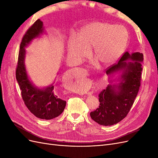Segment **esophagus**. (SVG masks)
<instances>
[{"mask_svg":"<svg viewBox=\"0 0 158 158\" xmlns=\"http://www.w3.org/2000/svg\"><path fill=\"white\" fill-rule=\"evenodd\" d=\"M76 72H77V71H76ZM77 73H78V76H80V77H81V78H85V76L88 75L86 70H84V69H82V70H78V72H77ZM85 86H84V85H80V86L78 87V90H79V91H84L85 89Z\"/></svg>","mask_w":158,"mask_h":158,"instance_id":"obj_1","label":"esophagus"}]
</instances>
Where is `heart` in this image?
Segmentation results:
<instances>
[{"mask_svg":"<svg viewBox=\"0 0 158 158\" xmlns=\"http://www.w3.org/2000/svg\"><path fill=\"white\" fill-rule=\"evenodd\" d=\"M128 41L125 27L105 22H93L83 27L79 35L73 33L69 42V54L81 61L90 54L94 47V55L106 65L115 63L123 55Z\"/></svg>","mask_w":158,"mask_h":158,"instance_id":"1","label":"heart"}]
</instances>
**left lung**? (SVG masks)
<instances>
[{
    "label": "left lung",
    "instance_id": "left-lung-1",
    "mask_svg": "<svg viewBox=\"0 0 158 158\" xmlns=\"http://www.w3.org/2000/svg\"><path fill=\"white\" fill-rule=\"evenodd\" d=\"M143 60L139 52H126L117 64L106 70L110 84L99 95V107L90 113L95 122L111 126L127 115L140 86ZM115 75L118 76L113 79Z\"/></svg>",
    "mask_w": 158,
    "mask_h": 158
}]
</instances>
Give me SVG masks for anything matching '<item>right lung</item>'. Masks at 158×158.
Masks as SVG:
<instances>
[{"instance_id": "1", "label": "right lung", "mask_w": 158, "mask_h": 158, "mask_svg": "<svg viewBox=\"0 0 158 158\" xmlns=\"http://www.w3.org/2000/svg\"><path fill=\"white\" fill-rule=\"evenodd\" d=\"M44 33V23L38 19L23 37L19 51L16 77L21 89L22 99L27 109L37 118L50 120L63 112L66 101L59 98L54 93L55 82L41 88L33 84L27 75L25 64V48L33 40Z\"/></svg>"}]
</instances>
